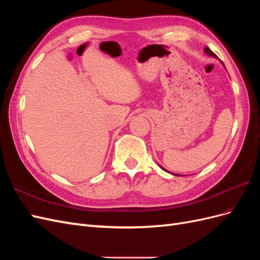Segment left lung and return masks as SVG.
Masks as SVG:
<instances>
[{
  "label": "left lung",
  "mask_w": 260,
  "mask_h": 260,
  "mask_svg": "<svg viewBox=\"0 0 260 260\" xmlns=\"http://www.w3.org/2000/svg\"><path fill=\"white\" fill-rule=\"evenodd\" d=\"M204 52H205L207 55H209V56H211V57H215V58H217V55L214 53V52H212L209 48H207V46H206V48L205 49H204ZM223 65V64H222ZM162 170H165L162 167H160ZM165 171H167V170H165ZM167 172H169V171H167ZM170 174H171V172H170ZM171 175H174V176H178L179 177V175H175V174H171Z\"/></svg>",
  "instance_id": "left-lung-1"
}]
</instances>
